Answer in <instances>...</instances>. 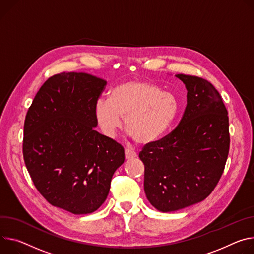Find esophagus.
I'll use <instances>...</instances> for the list:
<instances>
[{"label": "esophagus", "instance_id": "34e87169", "mask_svg": "<svg viewBox=\"0 0 254 254\" xmlns=\"http://www.w3.org/2000/svg\"><path fill=\"white\" fill-rule=\"evenodd\" d=\"M125 154H126V159H127V160H128V159H132V158H135V157L137 156V155H136V153H135L133 150H131V149H126Z\"/></svg>", "mask_w": 254, "mask_h": 254}]
</instances>
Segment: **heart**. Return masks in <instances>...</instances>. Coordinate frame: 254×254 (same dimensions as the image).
<instances>
[{"instance_id": "1", "label": "heart", "mask_w": 254, "mask_h": 254, "mask_svg": "<svg viewBox=\"0 0 254 254\" xmlns=\"http://www.w3.org/2000/svg\"><path fill=\"white\" fill-rule=\"evenodd\" d=\"M178 111L176 98L148 81H127L109 92V98H99L94 106L97 123L103 133L113 136L126 126L134 140L150 144L160 139L171 127Z\"/></svg>"}]
</instances>
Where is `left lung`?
Instances as JSON below:
<instances>
[{
  "label": "left lung",
  "mask_w": 254,
  "mask_h": 254,
  "mask_svg": "<svg viewBox=\"0 0 254 254\" xmlns=\"http://www.w3.org/2000/svg\"><path fill=\"white\" fill-rule=\"evenodd\" d=\"M175 77L188 90L183 117L168 135L147 144L139 154L145 165L146 196L163 213L184 209L211 194L230 146L228 111L216 88L199 77Z\"/></svg>",
  "instance_id": "obj_1"
}]
</instances>
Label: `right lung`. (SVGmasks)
Segmentation results:
<instances>
[{"instance_id":"1","label":"right lung","mask_w":254,"mask_h":254,"mask_svg":"<svg viewBox=\"0 0 254 254\" xmlns=\"http://www.w3.org/2000/svg\"><path fill=\"white\" fill-rule=\"evenodd\" d=\"M105 85L87 73L55 75L25 118L23 157L35 188L51 204L75 215L98 209L125 162L123 146L95 130L94 106Z\"/></svg>"}]
</instances>
